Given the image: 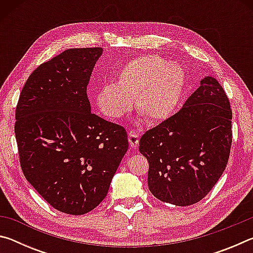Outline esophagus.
Masks as SVG:
<instances>
[{
    "label": "esophagus",
    "mask_w": 253,
    "mask_h": 253,
    "mask_svg": "<svg viewBox=\"0 0 253 253\" xmlns=\"http://www.w3.org/2000/svg\"><path fill=\"white\" fill-rule=\"evenodd\" d=\"M128 140L132 148H137L139 144V134L135 130H130L128 132Z\"/></svg>",
    "instance_id": "34e87169"
}]
</instances>
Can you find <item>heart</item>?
<instances>
[{
	"instance_id": "b5f03b06",
	"label": "heart",
	"mask_w": 253,
	"mask_h": 253,
	"mask_svg": "<svg viewBox=\"0 0 253 253\" xmlns=\"http://www.w3.org/2000/svg\"><path fill=\"white\" fill-rule=\"evenodd\" d=\"M186 87V74L178 63H169L157 54L140 55L122 67L116 84L97 92L99 109L106 116L119 118L136 110L149 123H161L176 111Z\"/></svg>"
}]
</instances>
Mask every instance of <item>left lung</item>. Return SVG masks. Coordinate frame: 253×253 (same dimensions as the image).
I'll return each instance as SVG.
<instances>
[{"label":"left lung","instance_id":"left-lung-1","mask_svg":"<svg viewBox=\"0 0 253 253\" xmlns=\"http://www.w3.org/2000/svg\"><path fill=\"white\" fill-rule=\"evenodd\" d=\"M232 110L224 89L212 77L173 116L148 129L139 152L148 161V188L162 202L188 207L219 181L232 145Z\"/></svg>","mask_w":253,"mask_h":253}]
</instances>
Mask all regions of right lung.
<instances>
[{
	"label": "right lung",
	"mask_w": 253,
	"mask_h": 253,
	"mask_svg": "<svg viewBox=\"0 0 253 253\" xmlns=\"http://www.w3.org/2000/svg\"><path fill=\"white\" fill-rule=\"evenodd\" d=\"M101 48L68 49L34 70L15 109L28 182L51 207L81 215L99 205L128 149L126 129L90 111L87 85Z\"/></svg>",
	"instance_id": "add662e5"
}]
</instances>
